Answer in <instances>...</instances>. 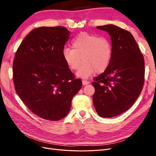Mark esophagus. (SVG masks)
<instances>
[{
    "instance_id": "esophagus-1",
    "label": "esophagus",
    "mask_w": 156,
    "mask_h": 156,
    "mask_svg": "<svg viewBox=\"0 0 156 156\" xmlns=\"http://www.w3.org/2000/svg\"><path fill=\"white\" fill-rule=\"evenodd\" d=\"M82 83H83V85H87V84H88L90 83V82L88 81H87V80H83V81H82Z\"/></svg>"
}]
</instances>
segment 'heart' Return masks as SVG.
<instances>
[{
  "label": "heart",
  "instance_id": "obj_1",
  "mask_svg": "<svg viewBox=\"0 0 156 156\" xmlns=\"http://www.w3.org/2000/svg\"><path fill=\"white\" fill-rule=\"evenodd\" d=\"M72 49L65 48L63 58L69 68L77 70V77L88 79L96 72L100 73L110 65L113 48L111 40L107 37L82 32L72 42Z\"/></svg>",
  "mask_w": 156,
  "mask_h": 156
}]
</instances>
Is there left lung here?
I'll return each instance as SVG.
<instances>
[{"instance_id":"1","label":"left lung","mask_w":156,"mask_h":156,"mask_svg":"<svg viewBox=\"0 0 156 156\" xmlns=\"http://www.w3.org/2000/svg\"><path fill=\"white\" fill-rule=\"evenodd\" d=\"M111 36L113 54L110 65L94 79L93 103L99 116L111 118L127 111L142 91L144 60L131 33L113 25L96 27Z\"/></svg>"}]
</instances>
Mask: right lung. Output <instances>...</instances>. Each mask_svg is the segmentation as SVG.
I'll return each mask as SVG.
<instances>
[{
  "label": "right lung",
  "mask_w": 156,
  "mask_h": 156,
  "mask_svg": "<svg viewBox=\"0 0 156 156\" xmlns=\"http://www.w3.org/2000/svg\"><path fill=\"white\" fill-rule=\"evenodd\" d=\"M64 27H41L22 41L13 62L16 91L36 115L56 121L66 116L82 87L66 64L63 51L69 38Z\"/></svg>",
  "instance_id": "add662e5"
}]
</instances>
